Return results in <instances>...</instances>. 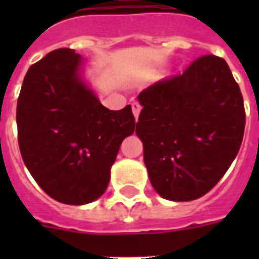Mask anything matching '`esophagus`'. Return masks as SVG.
<instances>
[{"instance_id":"34e87169","label":"esophagus","mask_w":259,"mask_h":259,"mask_svg":"<svg viewBox=\"0 0 259 259\" xmlns=\"http://www.w3.org/2000/svg\"><path fill=\"white\" fill-rule=\"evenodd\" d=\"M132 110H133L134 118H136V121H137L138 115L141 113V105H140L138 102H133V103H132Z\"/></svg>"}]
</instances>
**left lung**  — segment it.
<instances>
[{"mask_svg": "<svg viewBox=\"0 0 259 259\" xmlns=\"http://www.w3.org/2000/svg\"><path fill=\"white\" fill-rule=\"evenodd\" d=\"M137 133L149 180L166 200L199 199L237 157L245 132L241 90L225 59L205 55L138 95Z\"/></svg>", "mask_w": 259, "mask_h": 259, "instance_id": "obj_1", "label": "left lung"}]
</instances>
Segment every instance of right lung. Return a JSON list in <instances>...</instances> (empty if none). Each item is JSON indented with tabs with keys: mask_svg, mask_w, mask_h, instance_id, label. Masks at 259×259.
I'll return each mask as SVG.
<instances>
[{
	"mask_svg": "<svg viewBox=\"0 0 259 259\" xmlns=\"http://www.w3.org/2000/svg\"><path fill=\"white\" fill-rule=\"evenodd\" d=\"M84 60L70 48L29 67L17 101L18 145L40 188L71 205L105 193L122 141L134 132L132 106L106 109L83 78Z\"/></svg>",
	"mask_w": 259,
	"mask_h": 259,
	"instance_id": "add662e5",
	"label": "right lung"
}]
</instances>
